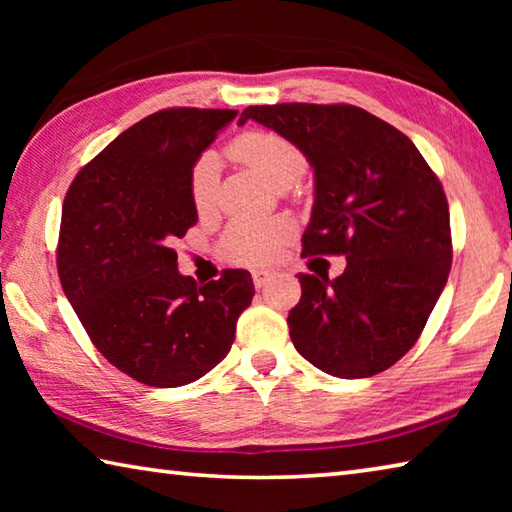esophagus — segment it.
<instances>
[{"label": "esophagus", "instance_id": "1", "mask_svg": "<svg viewBox=\"0 0 512 512\" xmlns=\"http://www.w3.org/2000/svg\"><path fill=\"white\" fill-rule=\"evenodd\" d=\"M271 277H273V271H266V268H255V271H253V282H255L257 289L266 287V284L271 282Z\"/></svg>", "mask_w": 512, "mask_h": 512}]
</instances>
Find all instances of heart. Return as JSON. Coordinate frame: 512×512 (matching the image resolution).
<instances>
[{"mask_svg": "<svg viewBox=\"0 0 512 512\" xmlns=\"http://www.w3.org/2000/svg\"><path fill=\"white\" fill-rule=\"evenodd\" d=\"M230 153L248 167L257 169L277 189H289L305 176L307 158L287 137L266 131L239 135L230 144ZM219 192V158L205 151L196 158L189 171V194L201 214L210 212ZM291 237L287 219H239L225 230L221 250L232 262L266 264L280 253Z\"/></svg>", "mask_w": 512, "mask_h": 512, "instance_id": "obj_1", "label": "heart"}]
</instances>
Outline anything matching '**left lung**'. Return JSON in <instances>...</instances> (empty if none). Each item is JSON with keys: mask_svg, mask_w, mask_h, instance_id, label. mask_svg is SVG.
Instances as JSON below:
<instances>
[{"mask_svg": "<svg viewBox=\"0 0 512 512\" xmlns=\"http://www.w3.org/2000/svg\"><path fill=\"white\" fill-rule=\"evenodd\" d=\"M255 119L305 153L316 178L302 257L345 255V271L300 273L289 311L296 350L327 375L372 377L422 334L452 268L443 185L395 126L348 103L248 106Z\"/></svg>", "mask_w": 512, "mask_h": 512, "instance_id": "obj_1", "label": "left lung"}]
</instances>
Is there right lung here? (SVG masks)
I'll return each mask as SVG.
<instances>
[{
    "instance_id": "obj_1",
    "label": "right lung",
    "mask_w": 512,
    "mask_h": 512,
    "mask_svg": "<svg viewBox=\"0 0 512 512\" xmlns=\"http://www.w3.org/2000/svg\"><path fill=\"white\" fill-rule=\"evenodd\" d=\"M237 110L167 108L137 121L69 185L58 277L103 357L155 388L192 384L223 361L255 296L248 271L198 287L173 241L198 221L189 171Z\"/></svg>"
}]
</instances>
